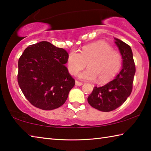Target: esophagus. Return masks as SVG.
<instances>
[{
  "instance_id": "34e87169",
  "label": "esophagus",
  "mask_w": 151,
  "mask_h": 151,
  "mask_svg": "<svg viewBox=\"0 0 151 151\" xmlns=\"http://www.w3.org/2000/svg\"><path fill=\"white\" fill-rule=\"evenodd\" d=\"M75 85H76V86H82V85H83V83H81V82H79V81H75Z\"/></svg>"
}]
</instances>
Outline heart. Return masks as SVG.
<instances>
[{
	"label": "heart",
	"instance_id": "heart-1",
	"mask_svg": "<svg viewBox=\"0 0 151 151\" xmlns=\"http://www.w3.org/2000/svg\"><path fill=\"white\" fill-rule=\"evenodd\" d=\"M122 58L119 51L108 43L98 41L85 46L79 53L71 50L67 58L68 70L73 75H76L85 68H88L79 75L83 80L104 83L109 81L119 72L122 66Z\"/></svg>",
	"mask_w": 151,
	"mask_h": 151
}]
</instances>
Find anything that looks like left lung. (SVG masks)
Wrapping results in <instances>:
<instances>
[{
  "instance_id": "1",
  "label": "left lung",
  "mask_w": 151,
  "mask_h": 151,
  "mask_svg": "<svg viewBox=\"0 0 151 151\" xmlns=\"http://www.w3.org/2000/svg\"><path fill=\"white\" fill-rule=\"evenodd\" d=\"M115 43L122 57V70L106 85L94 86L87 99L91 106L103 112L114 111L126 101L132 92L136 71L130 46L118 39H115Z\"/></svg>"
}]
</instances>
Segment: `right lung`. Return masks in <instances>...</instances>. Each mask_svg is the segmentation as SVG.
<instances>
[{"label": "right lung", "mask_w": 151, "mask_h": 151, "mask_svg": "<svg viewBox=\"0 0 151 151\" xmlns=\"http://www.w3.org/2000/svg\"><path fill=\"white\" fill-rule=\"evenodd\" d=\"M68 54L47 41L28 47L18 63L17 80L22 93L33 106L45 111L65 103L75 81L65 66Z\"/></svg>", "instance_id": "1"}]
</instances>
